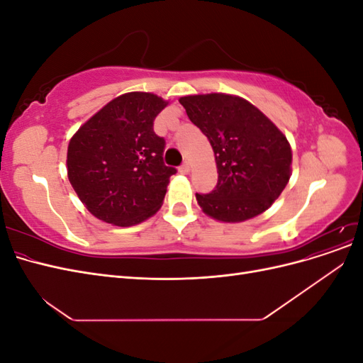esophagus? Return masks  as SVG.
Instances as JSON below:
<instances>
[{"instance_id":"esophagus-1","label":"esophagus","mask_w":363,"mask_h":363,"mask_svg":"<svg viewBox=\"0 0 363 363\" xmlns=\"http://www.w3.org/2000/svg\"><path fill=\"white\" fill-rule=\"evenodd\" d=\"M189 171H191V163L188 160H184L182 163V167H180V172L182 174H189Z\"/></svg>"}]
</instances>
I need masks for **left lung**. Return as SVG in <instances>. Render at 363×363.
Segmentation results:
<instances>
[{"mask_svg": "<svg viewBox=\"0 0 363 363\" xmlns=\"http://www.w3.org/2000/svg\"><path fill=\"white\" fill-rule=\"evenodd\" d=\"M180 104L215 152V189L196 194L204 213L218 221L240 223L265 212L291 177L286 136L244 98L191 95L180 98Z\"/></svg>", "mask_w": 363, "mask_h": 363, "instance_id": "left-lung-1", "label": "left lung"}]
</instances>
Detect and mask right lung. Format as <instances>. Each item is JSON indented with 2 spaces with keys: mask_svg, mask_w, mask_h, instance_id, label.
<instances>
[{
  "mask_svg": "<svg viewBox=\"0 0 363 363\" xmlns=\"http://www.w3.org/2000/svg\"><path fill=\"white\" fill-rule=\"evenodd\" d=\"M155 94H124L95 113L68 147V179L94 216L121 227L155 215L177 172L163 162L155 119L167 107Z\"/></svg>",
  "mask_w": 363,
  "mask_h": 363,
  "instance_id": "right-lung-1",
  "label": "right lung"
}]
</instances>
